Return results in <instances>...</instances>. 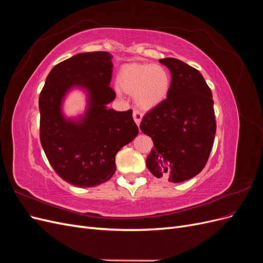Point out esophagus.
I'll return each instance as SVG.
<instances>
[{"label": "esophagus", "mask_w": 263, "mask_h": 263, "mask_svg": "<svg viewBox=\"0 0 263 263\" xmlns=\"http://www.w3.org/2000/svg\"><path fill=\"white\" fill-rule=\"evenodd\" d=\"M133 117H134L135 123H136L139 126L141 119H142V113L140 112V110H138V109H135L134 113H133Z\"/></svg>", "instance_id": "esophagus-1"}]
</instances>
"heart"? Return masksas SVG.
<instances>
[{"instance_id": "b5f03b06", "label": "heart", "mask_w": 263, "mask_h": 263, "mask_svg": "<svg viewBox=\"0 0 263 263\" xmlns=\"http://www.w3.org/2000/svg\"><path fill=\"white\" fill-rule=\"evenodd\" d=\"M118 85L126 93L134 94V100L141 108L150 109L168 97L171 77L160 65L130 63L124 66L118 74Z\"/></svg>"}]
</instances>
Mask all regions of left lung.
<instances>
[{"instance_id": "1", "label": "left lung", "mask_w": 263, "mask_h": 263, "mask_svg": "<svg viewBox=\"0 0 263 263\" xmlns=\"http://www.w3.org/2000/svg\"><path fill=\"white\" fill-rule=\"evenodd\" d=\"M159 62L170 70L171 86L140 123L155 146L146 165L155 177L180 183L197 176L208 162L216 133L213 95L193 67L176 58Z\"/></svg>"}]
</instances>
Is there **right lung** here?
<instances>
[{
  "label": "right lung",
  "mask_w": 263,
  "mask_h": 263,
  "mask_svg": "<svg viewBox=\"0 0 263 263\" xmlns=\"http://www.w3.org/2000/svg\"><path fill=\"white\" fill-rule=\"evenodd\" d=\"M113 55L106 51L78 53L54 66L39 95L41 142L49 163L70 184L91 187L108 181L116 171L115 156L138 135L133 110L108 108L116 94L109 87ZM86 94L85 112L63 113L67 94Z\"/></svg>",
  "instance_id": "add662e5"
}]
</instances>
